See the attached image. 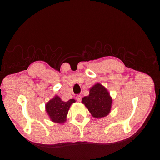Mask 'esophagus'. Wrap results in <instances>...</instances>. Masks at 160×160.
Masks as SVG:
<instances>
[{"label": "esophagus", "mask_w": 160, "mask_h": 160, "mask_svg": "<svg viewBox=\"0 0 160 160\" xmlns=\"http://www.w3.org/2000/svg\"><path fill=\"white\" fill-rule=\"evenodd\" d=\"M76 99H77V100L78 102H81V95H77V97H76Z\"/></svg>", "instance_id": "obj_1"}]
</instances>
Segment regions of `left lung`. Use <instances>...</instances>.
Instances as JSON below:
<instances>
[{"label": "left lung", "instance_id": "left-lung-1", "mask_svg": "<svg viewBox=\"0 0 160 160\" xmlns=\"http://www.w3.org/2000/svg\"><path fill=\"white\" fill-rule=\"evenodd\" d=\"M112 101L107 89L101 83H97L90 88L89 95L83 98L81 102L88 108L92 117L102 118L110 113Z\"/></svg>", "mask_w": 160, "mask_h": 160}]
</instances>
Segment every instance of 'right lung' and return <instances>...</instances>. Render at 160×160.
I'll return each instance as SVG.
<instances>
[{
	"label": "right lung",
	"instance_id": "obj_1",
	"mask_svg": "<svg viewBox=\"0 0 160 160\" xmlns=\"http://www.w3.org/2000/svg\"><path fill=\"white\" fill-rule=\"evenodd\" d=\"M75 102L74 99L64 102L59 96L55 95L45 104V110L52 122L62 124L67 120L68 111Z\"/></svg>",
	"mask_w": 160,
	"mask_h": 160
}]
</instances>
